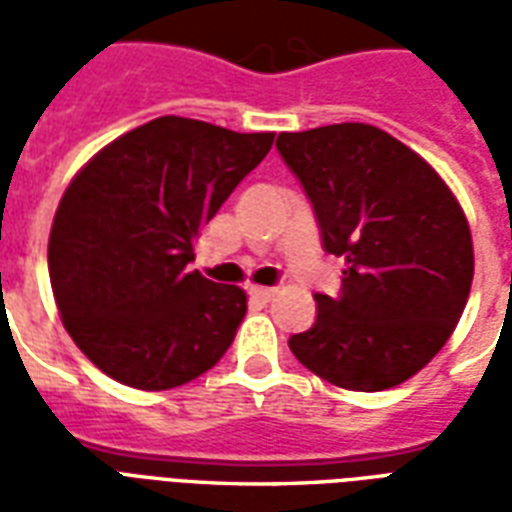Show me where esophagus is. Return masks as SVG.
<instances>
[{"mask_svg": "<svg viewBox=\"0 0 512 512\" xmlns=\"http://www.w3.org/2000/svg\"><path fill=\"white\" fill-rule=\"evenodd\" d=\"M249 296H252V299H260V301H274V296H277V288H252L249 290Z\"/></svg>", "mask_w": 512, "mask_h": 512, "instance_id": "34e87169", "label": "esophagus"}]
</instances>
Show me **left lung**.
<instances>
[{"label":"left lung","mask_w":512,"mask_h":512,"mask_svg":"<svg viewBox=\"0 0 512 512\" xmlns=\"http://www.w3.org/2000/svg\"><path fill=\"white\" fill-rule=\"evenodd\" d=\"M277 150L315 213L323 249L343 257L337 296L290 351L343 389L381 392L419 373L450 340L474 277L461 205L425 158L365 123L279 134Z\"/></svg>","instance_id":"left-lung-1"}]
</instances>
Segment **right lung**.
<instances>
[{
  "mask_svg": "<svg viewBox=\"0 0 512 512\" xmlns=\"http://www.w3.org/2000/svg\"><path fill=\"white\" fill-rule=\"evenodd\" d=\"M271 145L274 134L167 115L73 178L51 224L49 277L65 329L101 373L158 392L222 359L246 293L189 271L191 244Z\"/></svg>",
  "mask_w": 512,
  "mask_h": 512,
  "instance_id": "1",
  "label": "right lung"
}]
</instances>
